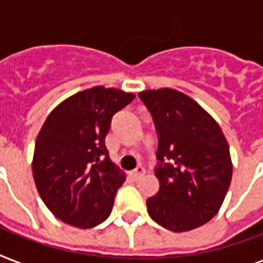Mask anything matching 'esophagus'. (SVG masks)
<instances>
[{
  "label": "esophagus",
  "mask_w": 263,
  "mask_h": 263,
  "mask_svg": "<svg viewBox=\"0 0 263 263\" xmlns=\"http://www.w3.org/2000/svg\"><path fill=\"white\" fill-rule=\"evenodd\" d=\"M144 175V168L143 166H138L136 169H134L131 172V176L134 177V179H139L140 176Z\"/></svg>",
  "instance_id": "esophagus-1"
}]
</instances>
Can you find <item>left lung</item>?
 Instances as JSON below:
<instances>
[{"label":"left lung","mask_w":263,"mask_h":263,"mask_svg":"<svg viewBox=\"0 0 263 263\" xmlns=\"http://www.w3.org/2000/svg\"><path fill=\"white\" fill-rule=\"evenodd\" d=\"M154 121L156 176L160 191L146 200L157 224L185 232L206 224L220 210L232 179L224 134L208 111L172 88L139 92Z\"/></svg>","instance_id":"left-lung-1"}]
</instances>
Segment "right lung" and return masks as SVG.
Here are the masks:
<instances>
[{
	"label": "right lung",
	"mask_w": 263,
	"mask_h": 263,
	"mask_svg": "<svg viewBox=\"0 0 263 263\" xmlns=\"http://www.w3.org/2000/svg\"><path fill=\"white\" fill-rule=\"evenodd\" d=\"M135 95L101 86L61 102L39 131L32 161L35 185L59 220L92 228L110 216L124 177L105 138L113 116Z\"/></svg>",
	"instance_id": "add662e5"
}]
</instances>
